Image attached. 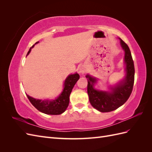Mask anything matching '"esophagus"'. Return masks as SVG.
Masks as SVG:
<instances>
[{
	"mask_svg": "<svg viewBox=\"0 0 152 152\" xmlns=\"http://www.w3.org/2000/svg\"><path fill=\"white\" fill-rule=\"evenodd\" d=\"M85 72H86V70H85V68H80V73H85Z\"/></svg>",
	"mask_w": 152,
	"mask_h": 152,
	"instance_id": "1",
	"label": "esophagus"
}]
</instances>
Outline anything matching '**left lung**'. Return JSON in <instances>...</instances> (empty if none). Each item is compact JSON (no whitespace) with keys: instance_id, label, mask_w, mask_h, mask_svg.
<instances>
[{"instance_id":"1","label":"left lung","mask_w":152,"mask_h":152,"mask_svg":"<svg viewBox=\"0 0 152 152\" xmlns=\"http://www.w3.org/2000/svg\"><path fill=\"white\" fill-rule=\"evenodd\" d=\"M121 40V45L125 52L124 62L126 63L125 78L115 87H110V91L96 90L94 85L97 81L96 78L87 75V93L89 102L93 107L101 112L113 111L121 107L129 98L134 82V66L131 50L128 45Z\"/></svg>"}]
</instances>
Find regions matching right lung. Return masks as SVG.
Wrapping results in <instances>:
<instances>
[{
  "mask_svg": "<svg viewBox=\"0 0 152 152\" xmlns=\"http://www.w3.org/2000/svg\"><path fill=\"white\" fill-rule=\"evenodd\" d=\"M39 42L35 43L37 44ZM35 45L29 49L26 56H28L31 51V48L34 47ZM80 76L78 73L71 74L68 75L64 82V89L61 94L54 100H42L35 99L26 94L30 103L34 107L37 109L39 111L48 115H59L65 111L69 104V97L73 86L76 84L77 81L79 79Z\"/></svg>",
  "mask_w": 152,
  "mask_h": 152,
  "instance_id": "1",
  "label": "right lung"
}]
</instances>
